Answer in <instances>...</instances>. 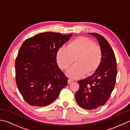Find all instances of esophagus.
<instances>
[{
    "instance_id": "1",
    "label": "esophagus",
    "mask_w": 130,
    "mask_h": 130,
    "mask_svg": "<svg viewBox=\"0 0 130 130\" xmlns=\"http://www.w3.org/2000/svg\"><path fill=\"white\" fill-rule=\"evenodd\" d=\"M73 82V80L71 79H68V84H70L71 83H72Z\"/></svg>"
}]
</instances>
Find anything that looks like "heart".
Segmentation results:
<instances>
[{
	"label": "heart",
	"mask_w": 130,
	"mask_h": 130,
	"mask_svg": "<svg viewBox=\"0 0 130 130\" xmlns=\"http://www.w3.org/2000/svg\"><path fill=\"white\" fill-rule=\"evenodd\" d=\"M74 59L76 63L67 74L71 78H78L85 73L90 74L97 69L102 60V50L88 38H76L70 42L67 47H61L56 54L58 64L63 70L70 67Z\"/></svg>",
	"instance_id": "1"
}]
</instances>
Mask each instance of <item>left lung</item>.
Segmentation results:
<instances>
[{
    "mask_svg": "<svg viewBox=\"0 0 130 130\" xmlns=\"http://www.w3.org/2000/svg\"><path fill=\"white\" fill-rule=\"evenodd\" d=\"M96 38L102 52L100 65L92 75L78 82L79 89L75 99L80 107L94 110L106 103L114 89L116 80L117 62L114 52L102 35L88 33Z\"/></svg>",
    "mask_w": 130,
    "mask_h": 130,
    "instance_id": "1",
    "label": "left lung"
}]
</instances>
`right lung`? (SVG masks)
<instances>
[{"label": "right lung", "mask_w": 130, "mask_h": 130, "mask_svg": "<svg viewBox=\"0 0 130 130\" xmlns=\"http://www.w3.org/2000/svg\"><path fill=\"white\" fill-rule=\"evenodd\" d=\"M72 34L44 32L23 42L15 62L17 86L27 103L43 107L53 102L68 78L56 62L57 50Z\"/></svg>", "instance_id": "add662e5"}]
</instances>
